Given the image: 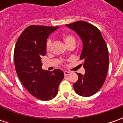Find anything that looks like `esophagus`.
I'll list each match as a JSON object with an SVG mask.
<instances>
[{
  "label": "esophagus",
  "mask_w": 123,
  "mask_h": 123,
  "mask_svg": "<svg viewBox=\"0 0 123 123\" xmlns=\"http://www.w3.org/2000/svg\"><path fill=\"white\" fill-rule=\"evenodd\" d=\"M64 74L65 76H67V75H68L69 74H70V72L69 71H64Z\"/></svg>",
  "instance_id": "esophagus-1"
}]
</instances>
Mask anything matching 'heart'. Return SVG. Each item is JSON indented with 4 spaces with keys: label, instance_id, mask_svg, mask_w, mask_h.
<instances>
[{
    "label": "heart",
    "instance_id": "obj_1",
    "mask_svg": "<svg viewBox=\"0 0 123 123\" xmlns=\"http://www.w3.org/2000/svg\"><path fill=\"white\" fill-rule=\"evenodd\" d=\"M64 40L66 42V44L68 45L71 44H75V38L73 36L70 34H66L64 36ZM52 46H53V40L49 38L48 40L46 41V50L47 52H50L52 49Z\"/></svg>",
    "mask_w": 123,
    "mask_h": 123
}]
</instances>
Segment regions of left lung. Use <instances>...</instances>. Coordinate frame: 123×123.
Returning a JSON list of instances; mask_svg holds the SVG:
<instances>
[{
    "instance_id": "left-lung-1",
    "label": "left lung",
    "mask_w": 123,
    "mask_h": 123,
    "mask_svg": "<svg viewBox=\"0 0 123 123\" xmlns=\"http://www.w3.org/2000/svg\"><path fill=\"white\" fill-rule=\"evenodd\" d=\"M66 26L75 31L83 42L80 59L83 60L86 73H77L78 80L73 84L74 90L80 96L90 97L101 88L106 79L109 66L106 42L99 29L87 22L77 21Z\"/></svg>"
}]
</instances>
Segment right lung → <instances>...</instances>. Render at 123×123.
I'll list each match as a JSON object with an SVG mask.
<instances>
[{
    "instance_id": "add662e5",
    "label": "right lung",
    "mask_w": 123,
    "mask_h": 123,
    "mask_svg": "<svg viewBox=\"0 0 123 123\" xmlns=\"http://www.w3.org/2000/svg\"><path fill=\"white\" fill-rule=\"evenodd\" d=\"M57 28L28 26L18 37L14 49V64L18 78L31 95L41 101H49L56 97L59 83L64 77L59 69L50 72L42 68V57L46 54V40Z\"/></svg>"
}]
</instances>
